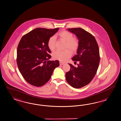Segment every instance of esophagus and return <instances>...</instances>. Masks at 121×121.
Returning <instances> with one entry per match:
<instances>
[{
	"mask_svg": "<svg viewBox=\"0 0 121 121\" xmlns=\"http://www.w3.org/2000/svg\"><path fill=\"white\" fill-rule=\"evenodd\" d=\"M64 64V63H62V62H59V64H60V65H63Z\"/></svg>",
	"mask_w": 121,
	"mask_h": 121,
	"instance_id": "esophagus-1",
	"label": "esophagus"
}]
</instances>
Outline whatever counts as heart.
Listing matches in <instances>:
<instances>
[{
	"label": "heart",
	"instance_id": "b5f03b06",
	"mask_svg": "<svg viewBox=\"0 0 121 121\" xmlns=\"http://www.w3.org/2000/svg\"><path fill=\"white\" fill-rule=\"evenodd\" d=\"M56 36L61 40L65 42L64 49L63 51H56L52 54L54 59L61 62H65L71 55V52L76 51L79 45V41L77 38H73V34L66 30H62L58 32ZM55 38L54 36L50 37L47 42V46L50 50H54L55 48Z\"/></svg>",
	"mask_w": 121,
	"mask_h": 121
}]
</instances>
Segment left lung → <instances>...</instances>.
<instances>
[{
  "label": "left lung",
  "instance_id": "left-lung-1",
  "mask_svg": "<svg viewBox=\"0 0 121 121\" xmlns=\"http://www.w3.org/2000/svg\"><path fill=\"white\" fill-rule=\"evenodd\" d=\"M74 33L79 39V45L77 54L72 60L79 61L78 67L69 64L70 70L66 74L67 83L75 88L87 85L93 79L97 71L100 63L99 49L95 37L80 28L68 29Z\"/></svg>",
  "mask_w": 121,
  "mask_h": 121
}]
</instances>
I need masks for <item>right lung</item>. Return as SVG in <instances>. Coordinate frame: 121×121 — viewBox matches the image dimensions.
<instances>
[{
	"label": "right lung",
	"mask_w": 121,
	"mask_h": 121,
	"mask_svg": "<svg viewBox=\"0 0 121 121\" xmlns=\"http://www.w3.org/2000/svg\"><path fill=\"white\" fill-rule=\"evenodd\" d=\"M59 28H38L24 35L17 49V64L25 80L41 87L50 79L54 69L59 66L58 60H48L51 57L47 42Z\"/></svg>",
	"instance_id": "obj_1"
}]
</instances>
